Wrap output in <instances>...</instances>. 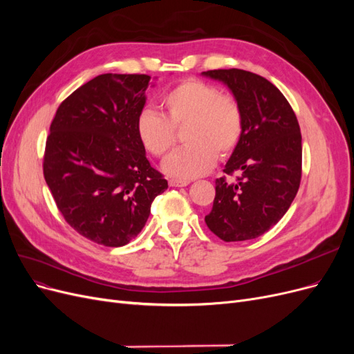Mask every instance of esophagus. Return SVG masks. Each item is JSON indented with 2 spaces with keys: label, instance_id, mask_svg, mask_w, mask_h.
<instances>
[{
  "label": "esophagus",
  "instance_id": "1",
  "mask_svg": "<svg viewBox=\"0 0 354 354\" xmlns=\"http://www.w3.org/2000/svg\"><path fill=\"white\" fill-rule=\"evenodd\" d=\"M187 185H189V181H186V180H177V178L169 180L171 187H183V186H187Z\"/></svg>",
  "mask_w": 354,
  "mask_h": 354
}]
</instances>
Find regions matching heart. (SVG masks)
<instances>
[{
    "label": "heart",
    "instance_id": "obj_1",
    "mask_svg": "<svg viewBox=\"0 0 354 354\" xmlns=\"http://www.w3.org/2000/svg\"><path fill=\"white\" fill-rule=\"evenodd\" d=\"M165 115L143 109L136 118V134L146 151L164 158L174 145V128L187 125L185 147L169 155L165 173L177 178L207 174L220 159L230 156L243 136V112L239 102L218 87L201 80H185L168 90L162 99Z\"/></svg>",
    "mask_w": 354,
    "mask_h": 354
}]
</instances>
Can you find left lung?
Returning <instances> with one entry per match:
<instances>
[{
    "label": "left lung",
    "instance_id": "1",
    "mask_svg": "<svg viewBox=\"0 0 354 354\" xmlns=\"http://www.w3.org/2000/svg\"><path fill=\"white\" fill-rule=\"evenodd\" d=\"M205 77L224 82L243 112V136L216 180V198L205 216L208 229L224 242L261 236L279 221L301 181L303 146L297 116L285 95L260 75L214 69Z\"/></svg>",
    "mask_w": 354,
    "mask_h": 354
}]
</instances>
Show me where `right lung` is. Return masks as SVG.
I'll list each match as a JSON object with an SVG mask.
<instances>
[{
	"instance_id": "obj_1",
	"label": "right lung",
	"mask_w": 354,
	"mask_h": 354,
	"mask_svg": "<svg viewBox=\"0 0 354 354\" xmlns=\"http://www.w3.org/2000/svg\"><path fill=\"white\" fill-rule=\"evenodd\" d=\"M151 77L103 73L60 103L50 125L46 183L69 226L104 246L142 232L153 199L167 190L136 134Z\"/></svg>"
}]
</instances>
